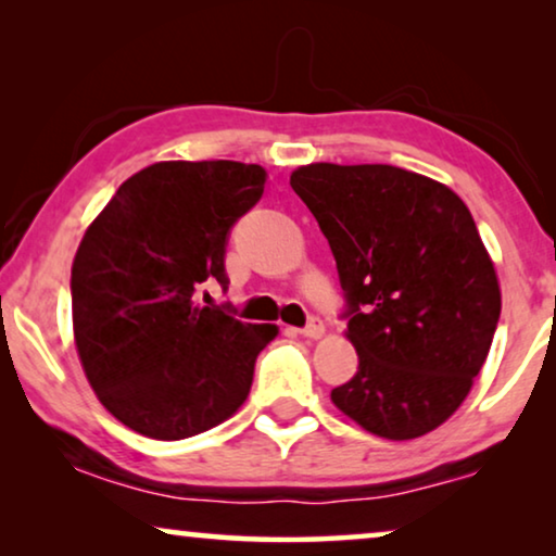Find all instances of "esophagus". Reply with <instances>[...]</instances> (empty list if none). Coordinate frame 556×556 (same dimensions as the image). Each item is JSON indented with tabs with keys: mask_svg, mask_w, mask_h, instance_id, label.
Instances as JSON below:
<instances>
[{
	"mask_svg": "<svg viewBox=\"0 0 556 556\" xmlns=\"http://www.w3.org/2000/svg\"><path fill=\"white\" fill-rule=\"evenodd\" d=\"M324 318L321 316H308V324L303 326V337L306 339H321L324 337Z\"/></svg>",
	"mask_w": 556,
	"mask_h": 556,
	"instance_id": "1",
	"label": "esophagus"
}]
</instances>
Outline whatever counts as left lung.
Wrapping results in <instances>:
<instances>
[{
	"mask_svg": "<svg viewBox=\"0 0 556 556\" xmlns=\"http://www.w3.org/2000/svg\"><path fill=\"white\" fill-rule=\"evenodd\" d=\"M293 192L329 240L356 375L331 400L364 430L413 440L473 387L501 316L496 270L453 189L390 164H311Z\"/></svg>",
	"mask_w": 556,
	"mask_h": 556,
	"instance_id": "8db88e82",
	"label": "left lung"
}]
</instances>
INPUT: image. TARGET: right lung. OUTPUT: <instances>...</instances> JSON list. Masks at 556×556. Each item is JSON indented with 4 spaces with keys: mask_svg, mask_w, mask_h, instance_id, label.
Instances as JSON below:
<instances>
[{
    "mask_svg": "<svg viewBox=\"0 0 556 556\" xmlns=\"http://www.w3.org/2000/svg\"><path fill=\"white\" fill-rule=\"evenodd\" d=\"M265 181L263 166L225 159L151 164L83 235L71 276L75 346L98 400L126 428L185 440L245 402L278 329L242 324L230 303L202 306L197 293L207 280L230 283L227 240Z\"/></svg>",
    "mask_w": 556,
    "mask_h": 556,
    "instance_id": "1",
    "label": "right lung"
}]
</instances>
